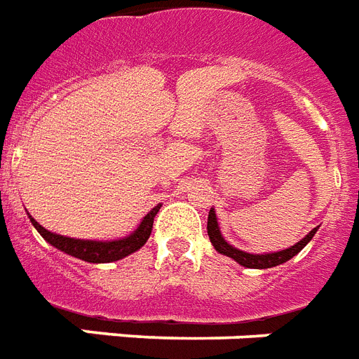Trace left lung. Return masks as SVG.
Returning <instances> with one entry per match:
<instances>
[{
	"label": "left lung",
	"mask_w": 359,
	"mask_h": 359,
	"mask_svg": "<svg viewBox=\"0 0 359 359\" xmlns=\"http://www.w3.org/2000/svg\"><path fill=\"white\" fill-rule=\"evenodd\" d=\"M315 231H317V228L311 229L300 243H297V245L287 248V250L274 252V254H246V252L233 248V246L228 245V243L222 239V235H220L219 229V222H217V217H215L213 209L209 211L208 217V235L209 239H211V243H213L215 250L220 252V254H224V256L231 257V259H235L243 266H248V269H271V266L282 265V263L289 261L293 256H297L298 252L302 250L304 246L313 239Z\"/></svg>",
	"instance_id": "obj_1"
}]
</instances>
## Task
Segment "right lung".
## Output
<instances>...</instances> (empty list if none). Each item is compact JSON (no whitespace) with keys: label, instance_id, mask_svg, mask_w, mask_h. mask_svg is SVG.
Instances as JSON below:
<instances>
[{"label":"right lung","instance_id":"obj_1","mask_svg":"<svg viewBox=\"0 0 359 359\" xmlns=\"http://www.w3.org/2000/svg\"><path fill=\"white\" fill-rule=\"evenodd\" d=\"M161 205H156L151 209L150 213L146 215L144 220L140 222V226L135 229L130 237L120 241H107V243H100V241H83V239H70V237H62V235L51 233L46 228L36 222L33 217H29L31 222L39 233L44 237L50 245H53L59 250L66 252L74 257H79L83 261H88V263H111V261H118L122 257L130 256L133 252H137L140 246L144 245L148 237L151 233V228H154V219H156L157 211H159Z\"/></svg>","mask_w":359,"mask_h":359}]
</instances>
